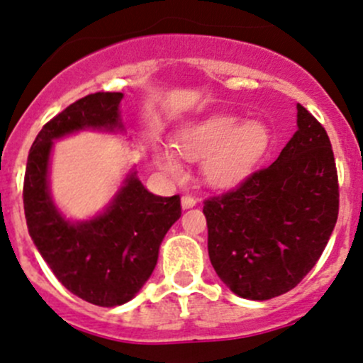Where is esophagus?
Here are the masks:
<instances>
[{
    "instance_id": "esophagus-1",
    "label": "esophagus",
    "mask_w": 363,
    "mask_h": 363,
    "mask_svg": "<svg viewBox=\"0 0 363 363\" xmlns=\"http://www.w3.org/2000/svg\"><path fill=\"white\" fill-rule=\"evenodd\" d=\"M196 198H193V196H188V194H186V196H182L181 198V206H182V210H189V208H193V206H196Z\"/></svg>"
}]
</instances>
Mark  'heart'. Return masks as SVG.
<instances>
[{
    "label": "heart",
    "mask_w": 363,
    "mask_h": 363,
    "mask_svg": "<svg viewBox=\"0 0 363 363\" xmlns=\"http://www.w3.org/2000/svg\"><path fill=\"white\" fill-rule=\"evenodd\" d=\"M270 146V130L260 121H242L227 113H213L182 127L174 148L189 162L203 160L201 174L213 188H230L248 177ZM153 160L170 177L184 169L172 150L155 146Z\"/></svg>",
    "instance_id": "obj_1"
}]
</instances>
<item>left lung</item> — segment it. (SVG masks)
I'll return each instance as SVG.
<instances>
[{"label":"left lung","instance_id":"left-lung-1","mask_svg":"<svg viewBox=\"0 0 363 363\" xmlns=\"http://www.w3.org/2000/svg\"><path fill=\"white\" fill-rule=\"evenodd\" d=\"M298 130L267 169L205 201L208 255L227 288L246 300L288 293L324 252L340 210L324 127L296 105Z\"/></svg>","mask_w":363,"mask_h":363}]
</instances>
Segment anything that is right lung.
<instances>
[{"label": "right lung", "mask_w": 363, "mask_h": 363, "mask_svg": "<svg viewBox=\"0 0 363 363\" xmlns=\"http://www.w3.org/2000/svg\"><path fill=\"white\" fill-rule=\"evenodd\" d=\"M122 98V93L87 94L48 122L33 143L23 179V210L34 246L70 293L98 306L123 305L141 291L167 230L181 217L179 194L150 193L134 167L105 208L86 220H72L53 200L55 141L86 130L127 134Z\"/></svg>", "instance_id": "right-lung-1"}]
</instances>
